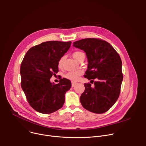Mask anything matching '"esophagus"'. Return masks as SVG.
Listing matches in <instances>:
<instances>
[{
	"instance_id": "esophagus-1",
	"label": "esophagus",
	"mask_w": 146,
	"mask_h": 146,
	"mask_svg": "<svg viewBox=\"0 0 146 146\" xmlns=\"http://www.w3.org/2000/svg\"><path fill=\"white\" fill-rule=\"evenodd\" d=\"M76 84H77V83H76V82H72V88H73V87L76 85Z\"/></svg>"
}]
</instances>
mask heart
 Returning a JSON list of instances; mask_svg holds the SVG:
<instances>
[{"label":"heart","instance_id":"obj_1","mask_svg":"<svg viewBox=\"0 0 146 146\" xmlns=\"http://www.w3.org/2000/svg\"><path fill=\"white\" fill-rule=\"evenodd\" d=\"M72 56H73V57L76 61H79V60L80 59V58L83 56H85V54H84L83 52H82L81 51H76L73 53ZM64 60V57H61L60 58V60H58V66L59 68H61L63 67ZM82 73H83V71L81 70H79L75 71V72H68L65 74V78L69 80H72V81H76L79 78V76L80 75H82Z\"/></svg>","mask_w":146,"mask_h":146}]
</instances>
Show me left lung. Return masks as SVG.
<instances>
[{"label":"left lung","instance_id":"8db88e82","mask_svg":"<svg viewBox=\"0 0 146 146\" xmlns=\"http://www.w3.org/2000/svg\"><path fill=\"white\" fill-rule=\"evenodd\" d=\"M73 46L85 52L88 69L85 78L96 79L94 87L85 83L80 101L84 108L96 113L108 111L116 102L123 79L122 61L117 52L105 41L86 38L73 42Z\"/></svg>","mask_w":146,"mask_h":146}]
</instances>
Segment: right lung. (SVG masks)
Returning <instances> with one entry per match:
<instances>
[{
  "label": "right lung",
  "instance_id": "add662e5",
  "mask_svg": "<svg viewBox=\"0 0 146 146\" xmlns=\"http://www.w3.org/2000/svg\"><path fill=\"white\" fill-rule=\"evenodd\" d=\"M72 42L51 41L31 48L22 60L20 68L21 88L31 106L38 112L52 113L60 109L65 94L72 86L67 79L57 84L50 82L58 72V62L70 47Z\"/></svg>",
  "mask_w": 146,
  "mask_h": 146
}]
</instances>
